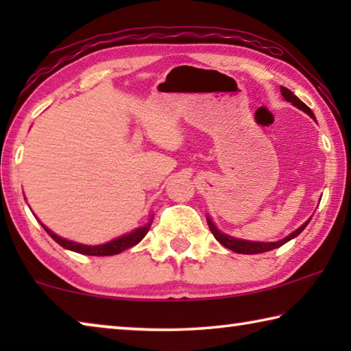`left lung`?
Listing matches in <instances>:
<instances>
[{
	"label": "left lung",
	"mask_w": 351,
	"mask_h": 351,
	"mask_svg": "<svg viewBox=\"0 0 351 351\" xmlns=\"http://www.w3.org/2000/svg\"><path fill=\"white\" fill-rule=\"evenodd\" d=\"M280 93H282V96L285 97V100H287V102H291L294 106H297V108H299V110L305 111L308 116H310L311 119H314V121H316V116H314V112L310 108H308V106L304 102H302V100L297 97L293 91H289L288 88H285V86H280ZM310 219H306V221L302 224L300 228H297L294 232H291L289 235L285 237L283 240L268 241V243H266V241L241 240V239H235V237H230L228 234H224V232H221V230H218V228L215 226V223L212 221L210 217H207V224H209L210 232L213 234V237H215L217 241L221 243L224 247H228V249H230V251H234L237 254H247V255H251V254H261V252L272 251V249L280 247L282 245H285V243H288L289 240L295 239V237L299 235L302 230L306 228V224L310 223Z\"/></svg>",
	"instance_id": "8db88e82"
}]
</instances>
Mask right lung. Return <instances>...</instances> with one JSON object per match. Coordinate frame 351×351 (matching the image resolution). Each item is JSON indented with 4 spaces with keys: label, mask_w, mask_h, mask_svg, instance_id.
Here are the masks:
<instances>
[{
    "label": "right lung",
    "mask_w": 351,
    "mask_h": 351,
    "mask_svg": "<svg viewBox=\"0 0 351 351\" xmlns=\"http://www.w3.org/2000/svg\"><path fill=\"white\" fill-rule=\"evenodd\" d=\"M152 223H153V215L150 217V219H148V223L144 224V226H141V228H136L134 230H132V232L123 234L121 237H117V239H114V240H111L108 243H104V245H96V246L82 245V243L62 239V237H58L57 234L52 232L51 229H47L43 223H41V226H43V229L51 235V239H54L62 247L69 249V251L83 254V255H97V257H104V255L121 254L122 251H125V249L138 245V243L147 235L148 230H150Z\"/></svg>",
    "instance_id": "add662e5"
}]
</instances>
